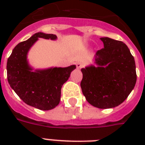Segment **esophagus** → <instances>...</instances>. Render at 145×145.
Masks as SVG:
<instances>
[{"mask_svg": "<svg viewBox=\"0 0 145 145\" xmlns=\"http://www.w3.org/2000/svg\"><path fill=\"white\" fill-rule=\"evenodd\" d=\"M83 66H84V64L81 63V62H77V68H79V69L80 68H81Z\"/></svg>", "mask_w": 145, "mask_h": 145, "instance_id": "34e87169", "label": "esophagus"}]
</instances>
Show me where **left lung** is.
<instances>
[{"mask_svg": "<svg viewBox=\"0 0 145 145\" xmlns=\"http://www.w3.org/2000/svg\"><path fill=\"white\" fill-rule=\"evenodd\" d=\"M104 48L98 50L95 64L82 68L80 83L86 101L101 109L123 103L135 87L137 75L134 57L123 42L101 37Z\"/></svg>", "mask_w": 145, "mask_h": 145, "instance_id": "obj_1", "label": "left lung"}]
</instances>
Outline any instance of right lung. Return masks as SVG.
Here are the masks:
<instances>
[{"instance_id": "add662e5", "label": "right lung", "mask_w": 145, "mask_h": 145, "mask_svg": "<svg viewBox=\"0 0 145 145\" xmlns=\"http://www.w3.org/2000/svg\"><path fill=\"white\" fill-rule=\"evenodd\" d=\"M38 38L56 40V35L37 32L15 46L7 63L8 83L25 104L42 110L56 108L61 99V86L76 65L33 71L27 55Z\"/></svg>"}]
</instances>
